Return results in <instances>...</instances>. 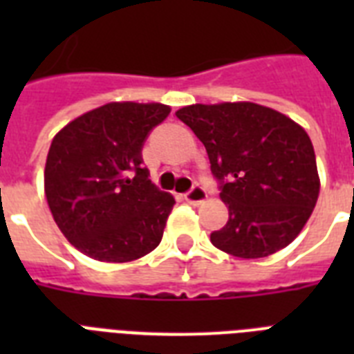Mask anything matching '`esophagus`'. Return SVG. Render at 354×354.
I'll return each instance as SVG.
<instances>
[{"instance_id":"esophagus-1","label":"esophagus","mask_w":354,"mask_h":354,"mask_svg":"<svg viewBox=\"0 0 354 354\" xmlns=\"http://www.w3.org/2000/svg\"><path fill=\"white\" fill-rule=\"evenodd\" d=\"M205 196H207V193L204 191V187L202 185H198V183H194L193 187L189 189L187 193H185V200H187L189 204H200V202H204Z\"/></svg>"}]
</instances>
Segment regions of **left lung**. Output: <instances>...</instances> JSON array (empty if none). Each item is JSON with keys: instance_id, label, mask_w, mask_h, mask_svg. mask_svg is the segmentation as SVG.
I'll use <instances>...</instances> for the list:
<instances>
[{"instance_id": "left-lung-1", "label": "left lung", "mask_w": 354, "mask_h": 354, "mask_svg": "<svg viewBox=\"0 0 354 354\" xmlns=\"http://www.w3.org/2000/svg\"><path fill=\"white\" fill-rule=\"evenodd\" d=\"M204 143L230 221L211 242L242 259L268 257L307 224L319 193L314 147L299 124L253 102L178 110Z\"/></svg>"}]
</instances>
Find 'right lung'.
<instances>
[{
  "label": "right lung",
  "mask_w": 354,
  "mask_h": 354,
  "mask_svg": "<svg viewBox=\"0 0 354 354\" xmlns=\"http://www.w3.org/2000/svg\"><path fill=\"white\" fill-rule=\"evenodd\" d=\"M165 104L110 102L55 136L46 161L53 218L88 257L127 263L150 253L176 204L150 182L143 145L165 121Z\"/></svg>",
  "instance_id": "1"
}]
</instances>
